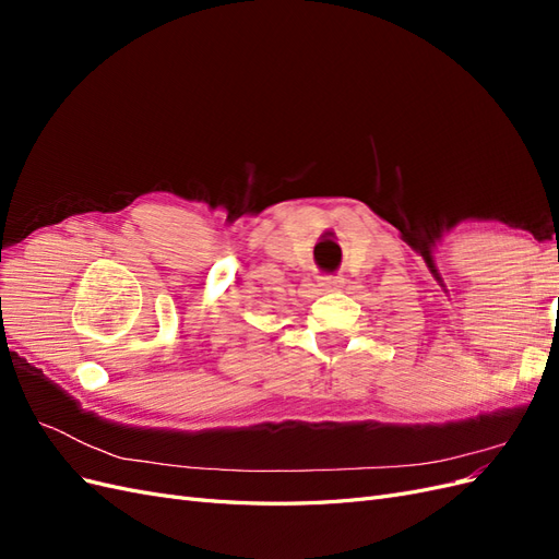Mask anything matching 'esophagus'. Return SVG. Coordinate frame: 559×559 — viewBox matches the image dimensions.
<instances>
[{
  "label": "esophagus",
  "instance_id": "34e87169",
  "mask_svg": "<svg viewBox=\"0 0 559 559\" xmlns=\"http://www.w3.org/2000/svg\"><path fill=\"white\" fill-rule=\"evenodd\" d=\"M345 284V277H321V286H324L326 292H333V289H341V286Z\"/></svg>",
  "mask_w": 559,
  "mask_h": 559
}]
</instances>
